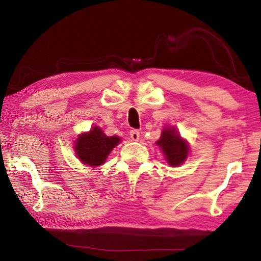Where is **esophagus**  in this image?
<instances>
[{
  "instance_id": "34e87169",
  "label": "esophagus",
  "mask_w": 261,
  "mask_h": 261,
  "mask_svg": "<svg viewBox=\"0 0 261 261\" xmlns=\"http://www.w3.org/2000/svg\"><path fill=\"white\" fill-rule=\"evenodd\" d=\"M130 137L131 139L134 141H138L139 140V137H140V134L138 130H131L130 131Z\"/></svg>"
}]
</instances>
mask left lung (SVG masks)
<instances>
[{"label":"left lung","instance_id":"obj_1","mask_svg":"<svg viewBox=\"0 0 261 261\" xmlns=\"http://www.w3.org/2000/svg\"><path fill=\"white\" fill-rule=\"evenodd\" d=\"M156 145L162 151L168 165L171 167L183 165L189 156L190 146L188 140L180 137L175 126L166 125L163 127Z\"/></svg>","mask_w":261,"mask_h":261}]
</instances>
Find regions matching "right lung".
Instances as JSON below:
<instances>
[{
    "mask_svg": "<svg viewBox=\"0 0 261 261\" xmlns=\"http://www.w3.org/2000/svg\"><path fill=\"white\" fill-rule=\"evenodd\" d=\"M121 141L120 137L106 136L102 129L95 125L88 132H82L78 136L73 149L83 165L95 168L103 165L113 148Z\"/></svg>",
    "mask_w": 261,
    "mask_h": 261,
    "instance_id": "right-lung-1",
    "label": "right lung"
}]
</instances>
